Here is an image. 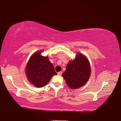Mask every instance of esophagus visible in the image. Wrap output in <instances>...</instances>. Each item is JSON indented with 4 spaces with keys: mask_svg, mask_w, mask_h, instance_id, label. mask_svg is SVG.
Here are the masks:
<instances>
[{
    "mask_svg": "<svg viewBox=\"0 0 121 121\" xmlns=\"http://www.w3.org/2000/svg\"><path fill=\"white\" fill-rule=\"evenodd\" d=\"M57 74L58 75H61V74H62V72H59L57 73Z\"/></svg>",
    "mask_w": 121,
    "mask_h": 121,
    "instance_id": "1",
    "label": "esophagus"
}]
</instances>
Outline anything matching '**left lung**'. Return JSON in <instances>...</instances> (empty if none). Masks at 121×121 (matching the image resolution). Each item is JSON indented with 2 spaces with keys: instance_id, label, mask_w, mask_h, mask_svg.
<instances>
[{
  "instance_id": "obj_1",
  "label": "left lung",
  "mask_w": 121,
  "mask_h": 121,
  "mask_svg": "<svg viewBox=\"0 0 121 121\" xmlns=\"http://www.w3.org/2000/svg\"><path fill=\"white\" fill-rule=\"evenodd\" d=\"M91 67L86 56L77 53L73 60H70L62 76L67 85L71 89H76L84 86L90 78Z\"/></svg>"
}]
</instances>
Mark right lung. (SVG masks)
Segmentation results:
<instances>
[{
    "mask_svg": "<svg viewBox=\"0 0 121 121\" xmlns=\"http://www.w3.org/2000/svg\"><path fill=\"white\" fill-rule=\"evenodd\" d=\"M43 51L36 52L30 57L26 67L28 80L36 87H44L57 73L47 56L41 55Z\"/></svg>",
    "mask_w": 121,
    "mask_h": 121,
    "instance_id": "right-lung-1",
    "label": "right lung"
}]
</instances>
